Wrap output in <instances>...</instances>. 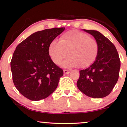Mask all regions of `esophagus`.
Returning a JSON list of instances; mask_svg holds the SVG:
<instances>
[{
  "instance_id": "34e87169",
  "label": "esophagus",
  "mask_w": 127,
  "mask_h": 127,
  "mask_svg": "<svg viewBox=\"0 0 127 127\" xmlns=\"http://www.w3.org/2000/svg\"><path fill=\"white\" fill-rule=\"evenodd\" d=\"M63 71H64V74H68L70 73V70H68L64 69Z\"/></svg>"
}]
</instances>
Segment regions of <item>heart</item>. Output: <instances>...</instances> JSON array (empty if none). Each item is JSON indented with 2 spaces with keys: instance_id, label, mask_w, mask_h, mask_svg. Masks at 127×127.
I'll return each instance as SVG.
<instances>
[{
  "instance_id": "heart-1",
  "label": "heart",
  "mask_w": 127,
  "mask_h": 127,
  "mask_svg": "<svg viewBox=\"0 0 127 127\" xmlns=\"http://www.w3.org/2000/svg\"><path fill=\"white\" fill-rule=\"evenodd\" d=\"M98 52L97 40L76 30L65 32L59 41L52 40L48 46L49 55L55 64H60L67 54L63 63V66L66 68L88 66L95 59Z\"/></svg>"
}]
</instances>
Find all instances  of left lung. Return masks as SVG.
Instances as JSON below:
<instances>
[{"label":"left lung","mask_w":127,"mask_h":127,"mask_svg":"<svg viewBox=\"0 0 127 127\" xmlns=\"http://www.w3.org/2000/svg\"><path fill=\"white\" fill-rule=\"evenodd\" d=\"M84 30L94 36L98 42V52L94 63L79 71L77 87L88 97L103 98L111 93L118 80L120 59L115 45L101 33Z\"/></svg>","instance_id":"1"}]
</instances>
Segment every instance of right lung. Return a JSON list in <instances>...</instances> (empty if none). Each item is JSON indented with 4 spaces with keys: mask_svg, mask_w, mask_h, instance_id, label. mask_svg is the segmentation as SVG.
<instances>
[{
    "mask_svg": "<svg viewBox=\"0 0 127 127\" xmlns=\"http://www.w3.org/2000/svg\"><path fill=\"white\" fill-rule=\"evenodd\" d=\"M64 29L35 32L17 45L11 62L13 82L20 93L29 100L46 98L57 87L63 70L52 61L48 46Z\"/></svg>",
    "mask_w": 127,
    "mask_h": 127,
    "instance_id": "right-lung-1",
    "label": "right lung"
}]
</instances>
